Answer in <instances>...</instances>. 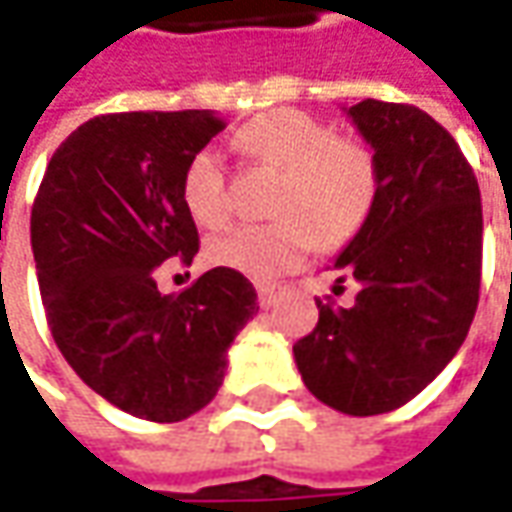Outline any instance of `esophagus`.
<instances>
[{
	"label": "esophagus",
	"instance_id": "obj_1",
	"mask_svg": "<svg viewBox=\"0 0 512 512\" xmlns=\"http://www.w3.org/2000/svg\"><path fill=\"white\" fill-rule=\"evenodd\" d=\"M257 304H260V307H266V310H269V307H275V304H278V289L269 284L257 286Z\"/></svg>",
	"mask_w": 512,
	"mask_h": 512
}]
</instances>
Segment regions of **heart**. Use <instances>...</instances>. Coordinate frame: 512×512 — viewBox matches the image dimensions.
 I'll return each mask as SVG.
<instances>
[{
  "label": "heart",
  "instance_id": "heart-1",
  "mask_svg": "<svg viewBox=\"0 0 512 512\" xmlns=\"http://www.w3.org/2000/svg\"><path fill=\"white\" fill-rule=\"evenodd\" d=\"M234 141L252 162L281 173L272 196L278 220L208 240V263L269 281L295 266L313 243L339 249L368 223L379 196V162L362 138L336 136L330 124L301 109H272L243 124ZM182 202L196 226H226L231 199L217 150L202 147L191 156L182 173Z\"/></svg>",
  "mask_w": 512,
  "mask_h": 512
}]
</instances>
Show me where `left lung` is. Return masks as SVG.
Wrapping results in <instances>:
<instances>
[{"mask_svg": "<svg viewBox=\"0 0 512 512\" xmlns=\"http://www.w3.org/2000/svg\"><path fill=\"white\" fill-rule=\"evenodd\" d=\"M374 147L379 196L336 257L347 307L318 304L292 353L324 406L353 417L406 406L464 345L481 289V191L458 141L411 104L365 98L347 109ZM339 292V286H336Z\"/></svg>", "mask_w": 512, "mask_h": 512, "instance_id": "obj_1", "label": "left lung"}]
</instances>
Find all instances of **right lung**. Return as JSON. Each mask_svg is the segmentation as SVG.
Masks as SVG:
<instances>
[{"instance_id":"obj_1","label":"right lung","mask_w":512,"mask_h":512,"mask_svg":"<svg viewBox=\"0 0 512 512\" xmlns=\"http://www.w3.org/2000/svg\"><path fill=\"white\" fill-rule=\"evenodd\" d=\"M226 121L211 109L112 112L80 124L46 167L31 249L51 336L75 374L121 411L176 423L223 385L234 336L257 292L211 269L162 295L156 266H191L199 234L182 173Z\"/></svg>"}]
</instances>
